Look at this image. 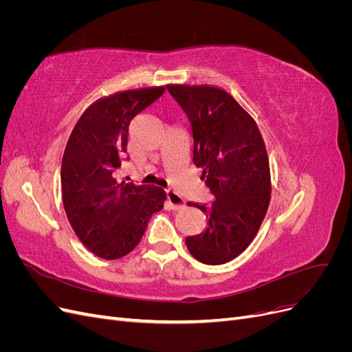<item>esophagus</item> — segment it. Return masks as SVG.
<instances>
[{"label": "esophagus", "mask_w": 352, "mask_h": 352, "mask_svg": "<svg viewBox=\"0 0 352 352\" xmlns=\"http://www.w3.org/2000/svg\"><path fill=\"white\" fill-rule=\"evenodd\" d=\"M166 198H167V206L172 210H179L185 206V201L180 198L173 189L166 190Z\"/></svg>", "instance_id": "obj_1"}]
</instances>
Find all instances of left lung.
Listing matches in <instances>:
<instances>
[{"mask_svg":"<svg viewBox=\"0 0 352 352\" xmlns=\"http://www.w3.org/2000/svg\"><path fill=\"white\" fill-rule=\"evenodd\" d=\"M192 132V162L216 199L210 207L188 202L208 219L206 229L186 238L204 264L236 258L257 235L267 212L272 184L263 136L252 117L225 89L168 85Z\"/></svg>","mask_w":352,"mask_h":352,"instance_id":"obj_1","label":"left lung"}]
</instances>
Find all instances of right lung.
Instances as JSON below:
<instances>
[{"mask_svg": "<svg viewBox=\"0 0 352 352\" xmlns=\"http://www.w3.org/2000/svg\"><path fill=\"white\" fill-rule=\"evenodd\" d=\"M164 91L153 87L100 98L85 110L67 141L61 162L63 204L80 242L104 260L129 254L148 220L163 208V189L119 182L116 175L132 119Z\"/></svg>", "mask_w": 352, "mask_h": 352, "instance_id": "obj_1", "label": "right lung"}]
</instances>
